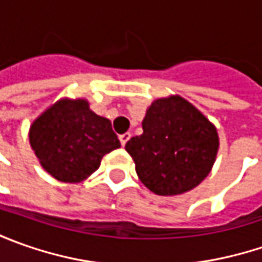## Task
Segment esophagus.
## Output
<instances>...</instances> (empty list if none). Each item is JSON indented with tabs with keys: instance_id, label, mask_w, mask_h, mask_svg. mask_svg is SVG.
Segmentation results:
<instances>
[{
	"instance_id": "esophagus-1",
	"label": "esophagus",
	"mask_w": 262,
	"mask_h": 262,
	"mask_svg": "<svg viewBox=\"0 0 262 262\" xmlns=\"http://www.w3.org/2000/svg\"><path fill=\"white\" fill-rule=\"evenodd\" d=\"M129 138H131V134H129V133H125V134H121V136H119V141H121L122 146H125L126 141H128Z\"/></svg>"
}]
</instances>
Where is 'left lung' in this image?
Segmentation results:
<instances>
[{"mask_svg": "<svg viewBox=\"0 0 262 262\" xmlns=\"http://www.w3.org/2000/svg\"><path fill=\"white\" fill-rule=\"evenodd\" d=\"M125 150L140 181L157 195H178L200 185L219 150L216 126L181 96L157 99L147 109L143 134Z\"/></svg>", "mask_w": 262, "mask_h": 262, "instance_id": "8db88e82", "label": "left lung"}]
</instances>
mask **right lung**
<instances>
[{
	"label": "right lung",
	"mask_w": 262,
	"mask_h": 262,
	"mask_svg": "<svg viewBox=\"0 0 262 262\" xmlns=\"http://www.w3.org/2000/svg\"><path fill=\"white\" fill-rule=\"evenodd\" d=\"M29 140L46 172L70 184L87 179L106 153L121 147L111 121L90 111L84 99L49 106L33 121Z\"/></svg>",
	"instance_id": "1"
}]
</instances>
